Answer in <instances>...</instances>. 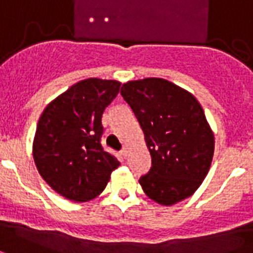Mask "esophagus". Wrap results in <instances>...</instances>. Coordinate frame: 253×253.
I'll list each match as a JSON object with an SVG mask.
<instances>
[{"instance_id": "1", "label": "esophagus", "mask_w": 253, "mask_h": 253, "mask_svg": "<svg viewBox=\"0 0 253 253\" xmlns=\"http://www.w3.org/2000/svg\"><path fill=\"white\" fill-rule=\"evenodd\" d=\"M121 154H123V156H124V157H126V156H128V148H123L121 149Z\"/></svg>"}]
</instances>
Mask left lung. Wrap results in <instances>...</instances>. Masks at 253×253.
<instances>
[{"mask_svg":"<svg viewBox=\"0 0 253 253\" xmlns=\"http://www.w3.org/2000/svg\"><path fill=\"white\" fill-rule=\"evenodd\" d=\"M120 93L152 156V168L138 179L144 193L165 206L190 197L206 178L214 156V134L198 100L158 78L128 82Z\"/></svg>","mask_w":253,"mask_h":253,"instance_id":"8db88e82","label":"left lung"}]
</instances>
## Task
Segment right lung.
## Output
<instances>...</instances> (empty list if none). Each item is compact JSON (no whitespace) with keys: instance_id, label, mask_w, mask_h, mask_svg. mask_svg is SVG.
Wrapping results in <instances>:
<instances>
[{"instance_id":"obj_1","label":"right lung","mask_w":253,"mask_h":253,"mask_svg":"<svg viewBox=\"0 0 253 253\" xmlns=\"http://www.w3.org/2000/svg\"><path fill=\"white\" fill-rule=\"evenodd\" d=\"M120 85L116 80H82L52 100L39 119L35 165L48 186L70 201L97 197L120 165L101 145V116Z\"/></svg>"}]
</instances>
